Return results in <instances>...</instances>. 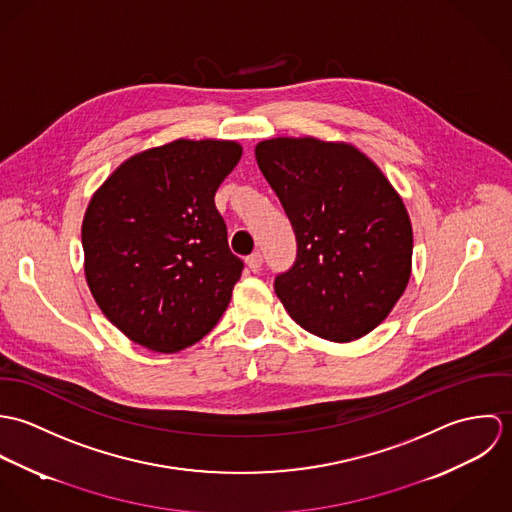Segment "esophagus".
<instances>
[{
  "label": "esophagus",
  "mask_w": 512,
  "mask_h": 512,
  "mask_svg": "<svg viewBox=\"0 0 512 512\" xmlns=\"http://www.w3.org/2000/svg\"><path fill=\"white\" fill-rule=\"evenodd\" d=\"M246 266L250 268V272H260L262 270V254L254 252L246 258Z\"/></svg>",
  "instance_id": "obj_1"
}]
</instances>
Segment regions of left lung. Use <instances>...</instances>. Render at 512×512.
I'll list each match as a JSON object with an SVG mask.
<instances>
[{"instance_id": "1", "label": "left lung", "mask_w": 512, "mask_h": 512, "mask_svg": "<svg viewBox=\"0 0 512 512\" xmlns=\"http://www.w3.org/2000/svg\"><path fill=\"white\" fill-rule=\"evenodd\" d=\"M256 161L297 240L276 295L305 331L351 343L378 327L412 274V222L398 191L359 147L272 138Z\"/></svg>"}]
</instances>
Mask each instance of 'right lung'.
<instances>
[{"instance_id":"obj_1","label":"right lung","mask_w":512,"mask_h":512,"mask_svg":"<svg viewBox=\"0 0 512 512\" xmlns=\"http://www.w3.org/2000/svg\"><path fill=\"white\" fill-rule=\"evenodd\" d=\"M242 157L230 140H175L118 165L82 219L84 276L130 341L177 353L201 341L230 303L242 260L215 193Z\"/></svg>"}]
</instances>
